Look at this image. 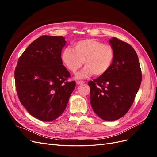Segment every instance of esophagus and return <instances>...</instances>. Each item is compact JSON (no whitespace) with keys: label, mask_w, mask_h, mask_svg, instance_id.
I'll list each match as a JSON object with an SVG mask.
<instances>
[{"label":"esophagus","mask_w":157,"mask_h":157,"mask_svg":"<svg viewBox=\"0 0 157 157\" xmlns=\"http://www.w3.org/2000/svg\"><path fill=\"white\" fill-rule=\"evenodd\" d=\"M76 83H77V85H80V84H82L84 83V81H77L76 82Z\"/></svg>","instance_id":"obj_1"}]
</instances>
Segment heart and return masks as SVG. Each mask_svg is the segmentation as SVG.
I'll use <instances>...</instances> for the list:
<instances>
[{
  "instance_id": "b5f03b06",
  "label": "heart",
  "mask_w": 157,
  "mask_h": 157,
  "mask_svg": "<svg viewBox=\"0 0 157 157\" xmlns=\"http://www.w3.org/2000/svg\"><path fill=\"white\" fill-rule=\"evenodd\" d=\"M114 50L109 44L94 39L80 40L73 45V49L65 48L62 50L61 59L63 63L71 72L75 73L82 67L76 78L82 79L93 74L101 76L110 69L114 59Z\"/></svg>"
}]
</instances>
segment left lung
Wrapping results in <instances>:
<instances>
[{
    "label": "left lung",
    "instance_id": "8db88e82",
    "mask_svg": "<svg viewBox=\"0 0 157 157\" xmlns=\"http://www.w3.org/2000/svg\"><path fill=\"white\" fill-rule=\"evenodd\" d=\"M114 59L104 75L88 82L93 111L101 119L113 121L124 116L134 101L141 82L138 56L126 42L115 37L109 40Z\"/></svg>",
    "mask_w": 157,
    "mask_h": 157
}]
</instances>
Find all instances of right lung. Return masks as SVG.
<instances>
[{
    "mask_svg": "<svg viewBox=\"0 0 157 157\" xmlns=\"http://www.w3.org/2000/svg\"><path fill=\"white\" fill-rule=\"evenodd\" d=\"M63 36L42 35L19 58L15 69L17 93L31 115L42 121L58 118L67 107L76 86L61 59Z\"/></svg>",
    "mask_w": 157,
    "mask_h": 157,
    "instance_id": "right-lung-1",
    "label": "right lung"
}]
</instances>
